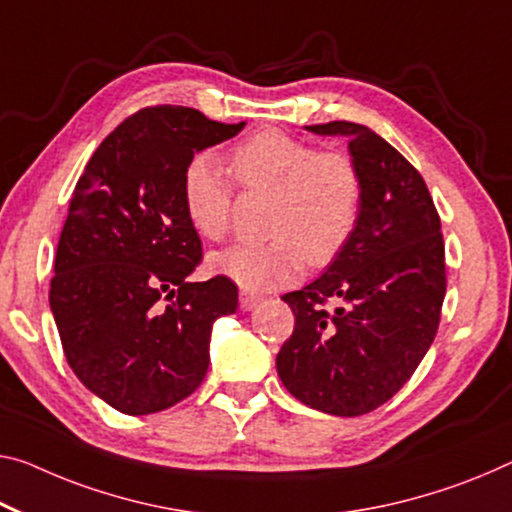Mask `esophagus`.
Masks as SVG:
<instances>
[{
  "label": "esophagus",
  "instance_id": "1",
  "mask_svg": "<svg viewBox=\"0 0 512 512\" xmlns=\"http://www.w3.org/2000/svg\"><path fill=\"white\" fill-rule=\"evenodd\" d=\"M258 302H261V295L249 293V290H240V306H242V309L251 311Z\"/></svg>",
  "mask_w": 512,
  "mask_h": 512
}]
</instances>
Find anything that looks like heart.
Wrapping results in <instances>:
<instances>
[{
  "label": "heart",
  "mask_w": 512,
  "mask_h": 512,
  "mask_svg": "<svg viewBox=\"0 0 512 512\" xmlns=\"http://www.w3.org/2000/svg\"><path fill=\"white\" fill-rule=\"evenodd\" d=\"M233 183L245 196H265L263 245H235L210 258V270L258 293L300 279L304 261L334 263L355 235L364 210V176L352 157L318 151L302 139L267 128L229 153ZM183 208L201 238L219 242L231 231L235 192L208 155L183 174Z\"/></svg>",
  "instance_id": "heart-1"
}]
</instances>
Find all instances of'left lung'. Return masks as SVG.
Here are the masks:
<instances>
[{
    "instance_id": "obj_1",
    "label": "left lung",
    "mask_w": 512,
    "mask_h": 512,
    "mask_svg": "<svg viewBox=\"0 0 512 512\" xmlns=\"http://www.w3.org/2000/svg\"><path fill=\"white\" fill-rule=\"evenodd\" d=\"M309 130L350 139L364 210L327 272L281 297L295 329L277 371L300 403L359 416L396 396L435 341L446 295L442 222L426 180L371 128L329 121Z\"/></svg>"
}]
</instances>
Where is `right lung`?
Segmentation results:
<instances>
[{"label":"right lung","mask_w":512,"mask_h":512,"mask_svg":"<svg viewBox=\"0 0 512 512\" xmlns=\"http://www.w3.org/2000/svg\"><path fill=\"white\" fill-rule=\"evenodd\" d=\"M242 128L192 107H144L109 132L70 196L50 309L73 373L123 414L162 412L194 393L212 322L238 309V286L222 274L187 281L203 249L183 174L196 151Z\"/></svg>","instance_id":"right-lung-1"}]
</instances>
